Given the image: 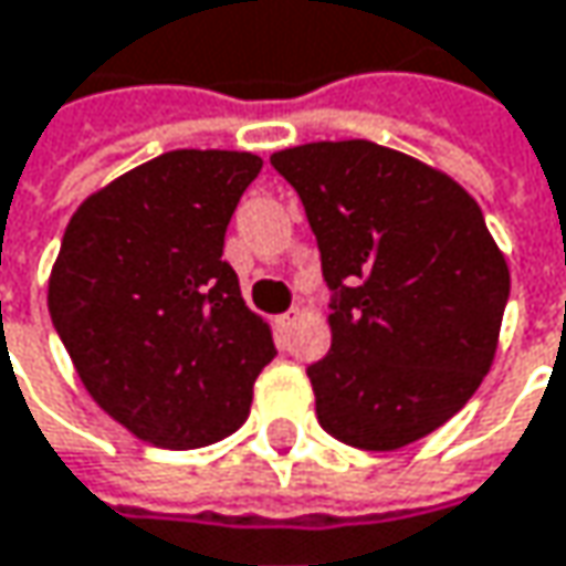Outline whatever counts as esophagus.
I'll list each match as a JSON object with an SVG mask.
<instances>
[{
  "label": "esophagus",
  "instance_id": "1",
  "mask_svg": "<svg viewBox=\"0 0 566 566\" xmlns=\"http://www.w3.org/2000/svg\"><path fill=\"white\" fill-rule=\"evenodd\" d=\"M297 319H301V311H297V307H294V311H287V314L279 316V319H275V323H279V329H282V333H287V329H291V326H294V323H297Z\"/></svg>",
  "mask_w": 566,
  "mask_h": 566
}]
</instances>
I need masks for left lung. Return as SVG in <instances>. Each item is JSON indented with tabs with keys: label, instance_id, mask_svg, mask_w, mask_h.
Here are the masks:
<instances>
[{
	"label": "left lung",
	"instance_id": "obj_1",
	"mask_svg": "<svg viewBox=\"0 0 566 566\" xmlns=\"http://www.w3.org/2000/svg\"><path fill=\"white\" fill-rule=\"evenodd\" d=\"M304 201L333 287L329 352L307 368L319 426L394 451L458 413L493 365L510 265L451 176L371 140L272 153Z\"/></svg>",
	"mask_w": 566,
	"mask_h": 566
}]
</instances>
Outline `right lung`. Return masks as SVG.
Instances as JSON below:
<instances>
[{
	"instance_id": "1",
	"label": "right lung",
	"mask_w": 566,
	"mask_h": 566,
	"mask_svg": "<svg viewBox=\"0 0 566 566\" xmlns=\"http://www.w3.org/2000/svg\"><path fill=\"white\" fill-rule=\"evenodd\" d=\"M262 159L172 150L92 191L48 282L53 329L88 397L137 439L201 449L237 432L275 358L223 233Z\"/></svg>"
}]
</instances>
